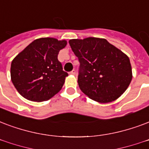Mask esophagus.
I'll return each instance as SVG.
<instances>
[{
    "label": "esophagus",
    "instance_id": "esophagus-1",
    "mask_svg": "<svg viewBox=\"0 0 149 149\" xmlns=\"http://www.w3.org/2000/svg\"><path fill=\"white\" fill-rule=\"evenodd\" d=\"M76 73H77V72H76V70H72V71L70 72V74H72V75H76Z\"/></svg>",
    "mask_w": 149,
    "mask_h": 149
}]
</instances>
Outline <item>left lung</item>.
<instances>
[{"mask_svg":"<svg viewBox=\"0 0 149 149\" xmlns=\"http://www.w3.org/2000/svg\"><path fill=\"white\" fill-rule=\"evenodd\" d=\"M79 62L78 84L85 95L101 103L115 101L132 79L130 59L105 39L70 40Z\"/></svg>","mask_w":149,"mask_h":149,"instance_id":"left-lung-1","label":"left lung"}]
</instances>
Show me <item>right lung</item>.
Wrapping results in <instances>:
<instances>
[{
  "label": "right lung",
  "mask_w": 149,
  "mask_h": 149,
  "mask_svg": "<svg viewBox=\"0 0 149 149\" xmlns=\"http://www.w3.org/2000/svg\"><path fill=\"white\" fill-rule=\"evenodd\" d=\"M65 40L40 38L29 44L15 58L11 78L18 92L33 102L49 100L62 89L68 73L58 59Z\"/></svg>",
  "instance_id": "right-lung-1"
}]
</instances>
